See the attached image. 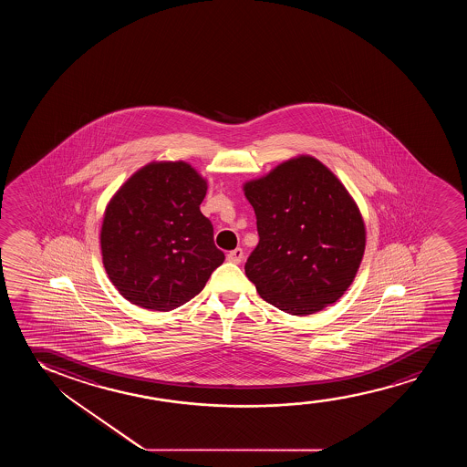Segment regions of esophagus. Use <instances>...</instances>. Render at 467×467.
<instances>
[{"instance_id":"obj_1","label":"esophagus","mask_w":467,"mask_h":467,"mask_svg":"<svg viewBox=\"0 0 467 467\" xmlns=\"http://www.w3.org/2000/svg\"><path fill=\"white\" fill-rule=\"evenodd\" d=\"M226 258H228V262H231V263L243 262V258H244L243 249L231 250L230 254H228V255H226Z\"/></svg>"}]
</instances>
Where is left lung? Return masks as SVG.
<instances>
[{"instance_id":"obj_1","label":"left lung","mask_w":467,"mask_h":467,"mask_svg":"<svg viewBox=\"0 0 467 467\" xmlns=\"http://www.w3.org/2000/svg\"><path fill=\"white\" fill-rule=\"evenodd\" d=\"M258 245L245 275L263 300L307 316L343 296L358 275L365 224L351 194L313 156H298L244 185Z\"/></svg>"}]
</instances>
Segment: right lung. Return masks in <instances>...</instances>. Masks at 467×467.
Returning a JSON list of instances; mask_svg holds the SVG:
<instances>
[{
  "instance_id": "right-lung-1",
  "label": "right lung",
  "mask_w": 467,
  "mask_h": 467,
  "mask_svg": "<svg viewBox=\"0 0 467 467\" xmlns=\"http://www.w3.org/2000/svg\"><path fill=\"white\" fill-rule=\"evenodd\" d=\"M207 182L183 161L150 162L109 199L100 245L109 281L132 305L172 311L205 287L224 254L199 205Z\"/></svg>"
}]
</instances>
